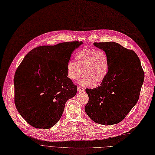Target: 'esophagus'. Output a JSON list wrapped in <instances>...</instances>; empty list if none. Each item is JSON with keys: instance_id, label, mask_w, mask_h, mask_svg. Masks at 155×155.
Returning a JSON list of instances; mask_svg holds the SVG:
<instances>
[{"instance_id": "esophagus-1", "label": "esophagus", "mask_w": 155, "mask_h": 155, "mask_svg": "<svg viewBox=\"0 0 155 155\" xmlns=\"http://www.w3.org/2000/svg\"><path fill=\"white\" fill-rule=\"evenodd\" d=\"M77 91H79V92H81V91H84V88L83 87H81L80 86H78L77 87Z\"/></svg>"}]
</instances>
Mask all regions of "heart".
Instances as JSON below:
<instances>
[{
    "instance_id": "heart-1",
    "label": "heart",
    "mask_w": 155,
    "mask_h": 155,
    "mask_svg": "<svg viewBox=\"0 0 155 155\" xmlns=\"http://www.w3.org/2000/svg\"><path fill=\"white\" fill-rule=\"evenodd\" d=\"M109 60L105 51L83 48L75 55V61L67 64L68 77L77 81L83 75L80 84L83 86L100 84L107 76Z\"/></svg>"
}]
</instances>
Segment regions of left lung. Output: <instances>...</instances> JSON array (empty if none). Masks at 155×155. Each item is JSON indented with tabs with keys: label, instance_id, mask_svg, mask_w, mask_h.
<instances>
[{
	"label": "left lung",
	"instance_id": "1",
	"mask_svg": "<svg viewBox=\"0 0 155 155\" xmlns=\"http://www.w3.org/2000/svg\"><path fill=\"white\" fill-rule=\"evenodd\" d=\"M109 60L105 79L94 89H86L89 101L85 112L95 123L114 125L124 119L139 100L144 72L137 54L114 42H94Z\"/></svg>",
	"mask_w": 155,
	"mask_h": 155
}]
</instances>
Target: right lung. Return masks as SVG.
<instances>
[{"instance_id":"obj_1","label":"right lung","mask_w":155,"mask_h":155,"mask_svg":"<svg viewBox=\"0 0 155 155\" xmlns=\"http://www.w3.org/2000/svg\"><path fill=\"white\" fill-rule=\"evenodd\" d=\"M81 44L75 41L36 47L16 69L15 105L32 127H52L60 119L66 101L75 95L77 86L68 77L67 64Z\"/></svg>"}]
</instances>
